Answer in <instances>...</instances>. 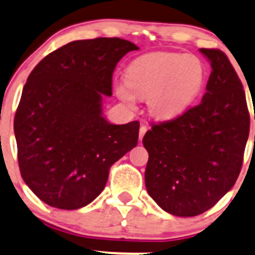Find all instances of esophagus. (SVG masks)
<instances>
[{"instance_id": "esophagus-1", "label": "esophagus", "mask_w": 255, "mask_h": 255, "mask_svg": "<svg viewBox=\"0 0 255 255\" xmlns=\"http://www.w3.org/2000/svg\"><path fill=\"white\" fill-rule=\"evenodd\" d=\"M146 131H147L146 126H144V125L140 126V130H139V140H140V141L142 140V137H144L145 132H146Z\"/></svg>"}]
</instances>
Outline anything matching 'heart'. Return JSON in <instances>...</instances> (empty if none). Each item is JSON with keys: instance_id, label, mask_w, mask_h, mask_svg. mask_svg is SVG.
<instances>
[{"instance_id": "heart-1", "label": "heart", "mask_w": 255, "mask_h": 255, "mask_svg": "<svg viewBox=\"0 0 255 255\" xmlns=\"http://www.w3.org/2000/svg\"><path fill=\"white\" fill-rule=\"evenodd\" d=\"M204 79V65L193 53H149L128 66L125 84H116L115 94L130 108L135 98L147 100L152 116L170 119L193 103Z\"/></svg>"}]
</instances>
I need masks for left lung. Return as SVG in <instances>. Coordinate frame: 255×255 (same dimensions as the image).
<instances>
[{
    "instance_id": "8db88e82",
    "label": "left lung",
    "mask_w": 255,
    "mask_h": 255,
    "mask_svg": "<svg viewBox=\"0 0 255 255\" xmlns=\"http://www.w3.org/2000/svg\"><path fill=\"white\" fill-rule=\"evenodd\" d=\"M200 52L212 65L202 103L174 120L152 124L142 139L149 152L147 193L176 217L207 212L233 188L249 136L246 93L234 67L223 51Z\"/></svg>"
}]
</instances>
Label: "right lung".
Here are the masks:
<instances>
[{
  "instance_id": "1",
  "label": "right lung",
  "mask_w": 255,
  "mask_h": 255,
  "mask_svg": "<svg viewBox=\"0 0 255 255\" xmlns=\"http://www.w3.org/2000/svg\"><path fill=\"white\" fill-rule=\"evenodd\" d=\"M118 37L72 41L43 57L25 84L13 130L21 176L50 207L90 204L114 162L136 146L139 121L114 125L103 116L113 74L130 51Z\"/></svg>"
}]
</instances>
